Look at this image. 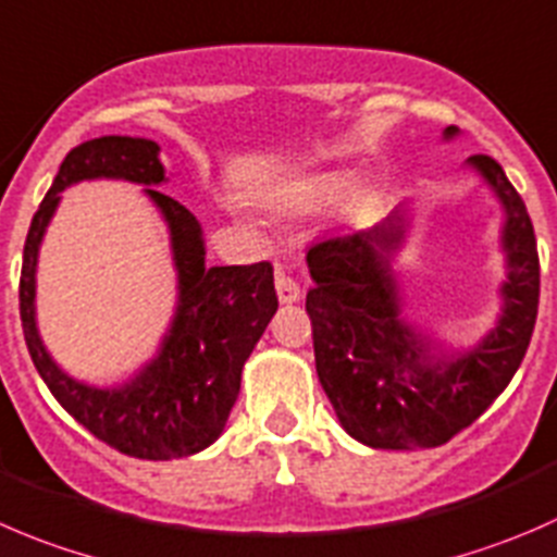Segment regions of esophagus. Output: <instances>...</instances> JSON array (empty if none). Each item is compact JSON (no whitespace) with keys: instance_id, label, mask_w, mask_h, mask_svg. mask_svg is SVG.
I'll return each instance as SVG.
<instances>
[{"instance_id":"obj_1","label":"esophagus","mask_w":557,"mask_h":557,"mask_svg":"<svg viewBox=\"0 0 557 557\" xmlns=\"http://www.w3.org/2000/svg\"><path fill=\"white\" fill-rule=\"evenodd\" d=\"M276 295L281 302H297L300 300V284L286 273H276Z\"/></svg>"}]
</instances>
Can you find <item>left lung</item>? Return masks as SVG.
Masks as SVG:
<instances>
[{
    "mask_svg": "<svg viewBox=\"0 0 557 557\" xmlns=\"http://www.w3.org/2000/svg\"><path fill=\"white\" fill-rule=\"evenodd\" d=\"M455 126L444 135L453 137ZM506 208L509 281L493 333L466 355L442 360L398 317L393 255L404 244V211L379 224L333 235L308 249L317 373L357 442L373 449L442 447L487 411L520 368L539 311V251L525 202L493 157L468 159Z\"/></svg>",
    "mask_w": 557,
    "mask_h": 557,
    "instance_id": "left-lung-1",
    "label": "left lung"
}]
</instances>
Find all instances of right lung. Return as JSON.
<instances>
[{"label":"right lung","instance_id":"obj_1","mask_svg":"<svg viewBox=\"0 0 557 557\" xmlns=\"http://www.w3.org/2000/svg\"><path fill=\"white\" fill-rule=\"evenodd\" d=\"M157 153L146 137L108 135L75 146L32 219L18 284L26 346L53 398L99 442L140 460L186 458L216 442L238 398L244 362L278 308L271 262L208 268L200 222L178 200L146 189L168 219L178 268V313L162 351L119 389L86 387L48 357L35 324V268L59 191L84 178L162 184Z\"/></svg>","mask_w":557,"mask_h":557}]
</instances>
